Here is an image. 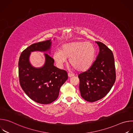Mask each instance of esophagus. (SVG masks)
Listing matches in <instances>:
<instances>
[{"label":"esophagus","instance_id":"obj_1","mask_svg":"<svg viewBox=\"0 0 133 133\" xmlns=\"http://www.w3.org/2000/svg\"><path fill=\"white\" fill-rule=\"evenodd\" d=\"M68 76L69 77H73V76H74V74H70V73H68Z\"/></svg>","mask_w":133,"mask_h":133}]
</instances>
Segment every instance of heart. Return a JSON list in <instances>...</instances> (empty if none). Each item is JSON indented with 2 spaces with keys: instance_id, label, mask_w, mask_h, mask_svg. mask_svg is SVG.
Wrapping results in <instances>:
<instances>
[{
  "instance_id": "obj_1",
  "label": "heart",
  "mask_w": 133,
  "mask_h": 133,
  "mask_svg": "<svg viewBox=\"0 0 133 133\" xmlns=\"http://www.w3.org/2000/svg\"><path fill=\"white\" fill-rule=\"evenodd\" d=\"M96 55V49L90 42L76 41L63 45L61 50L55 51L52 58L57 66L62 67L69 58V64L79 71L89 69Z\"/></svg>"
}]
</instances>
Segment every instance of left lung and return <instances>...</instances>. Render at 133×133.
<instances>
[{
	"label": "left lung",
	"mask_w": 133,
	"mask_h": 133,
	"mask_svg": "<svg viewBox=\"0 0 133 133\" xmlns=\"http://www.w3.org/2000/svg\"><path fill=\"white\" fill-rule=\"evenodd\" d=\"M96 43L99 48L96 61L87 71L78 75L81 96L89 102L105 97L116 80L115 61L111 50L103 43Z\"/></svg>",
	"instance_id": "obj_1"
}]
</instances>
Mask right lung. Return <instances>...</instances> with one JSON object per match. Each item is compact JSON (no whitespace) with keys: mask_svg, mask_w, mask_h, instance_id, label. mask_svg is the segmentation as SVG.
I'll return each mask as SVG.
<instances>
[{"mask_svg":"<svg viewBox=\"0 0 133 133\" xmlns=\"http://www.w3.org/2000/svg\"><path fill=\"white\" fill-rule=\"evenodd\" d=\"M51 39L33 44L21 54L18 63L21 86L27 95L36 103L48 104L58 98L60 88L68 79L67 72L54 65L53 58L44 54L45 62L39 68L32 66L29 61L31 52H48Z\"/></svg>","mask_w":133,"mask_h":133,"instance_id":"obj_1","label":"right lung"}]
</instances>
